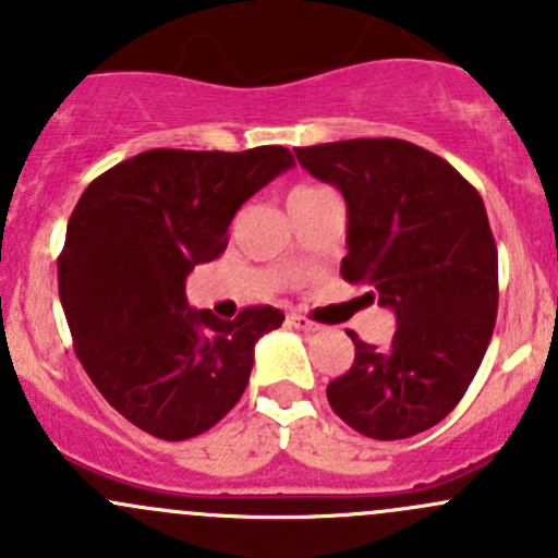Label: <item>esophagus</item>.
I'll list each match as a JSON object with an SVG mask.
<instances>
[{
	"label": "esophagus",
	"instance_id": "34e87169",
	"mask_svg": "<svg viewBox=\"0 0 558 558\" xmlns=\"http://www.w3.org/2000/svg\"><path fill=\"white\" fill-rule=\"evenodd\" d=\"M289 324L294 326V329H300V331H305V335H315V331H320V326L318 324H313L311 318H305V315H289Z\"/></svg>",
	"mask_w": 558,
	"mask_h": 558
}]
</instances>
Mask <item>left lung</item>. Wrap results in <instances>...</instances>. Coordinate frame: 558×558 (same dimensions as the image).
Returning a JSON list of instances; mask_svg holds the SVG:
<instances>
[{"instance_id":"obj_1","label":"left lung","mask_w":558,"mask_h":558,"mask_svg":"<svg viewBox=\"0 0 558 558\" xmlns=\"http://www.w3.org/2000/svg\"><path fill=\"white\" fill-rule=\"evenodd\" d=\"M345 199L340 275L397 318L386 348L356 345L326 386L331 410L373 440L440 424L475 378L497 320V245L481 194L440 156L404 140L296 148Z\"/></svg>"}]
</instances>
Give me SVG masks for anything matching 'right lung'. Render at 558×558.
Segmentation results:
<instances>
[{
	"label": "right lung",
	"mask_w": 558,
	"mask_h": 558,
	"mask_svg": "<svg viewBox=\"0 0 558 558\" xmlns=\"http://www.w3.org/2000/svg\"><path fill=\"white\" fill-rule=\"evenodd\" d=\"M294 167L280 145L145 150L99 174L72 210L59 296L99 393L148 435L189 440L243 397L253 348L286 315L189 307L185 278L223 253L234 213Z\"/></svg>",
	"instance_id": "1"
}]
</instances>
